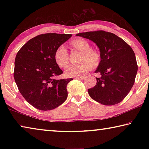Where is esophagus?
I'll return each mask as SVG.
<instances>
[{
	"label": "esophagus",
	"instance_id": "obj_1",
	"mask_svg": "<svg viewBox=\"0 0 149 149\" xmlns=\"http://www.w3.org/2000/svg\"><path fill=\"white\" fill-rule=\"evenodd\" d=\"M75 78H76V79H81V80H83V79H85V77L84 76H79V77H76Z\"/></svg>",
	"mask_w": 149,
	"mask_h": 149
}]
</instances>
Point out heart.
I'll list each match as a JSON object with an SVG mask.
<instances>
[{
    "mask_svg": "<svg viewBox=\"0 0 149 149\" xmlns=\"http://www.w3.org/2000/svg\"><path fill=\"white\" fill-rule=\"evenodd\" d=\"M72 46L82 52L81 61L78 65L70 64L65 68V75L68 77H79L85 75L92 68L93 65H97L100 60V54L97 50L90 48V44L87 40L78 38L73 40ZM68 53L64 45H60L54 52V60L58 65L64 68L68 64Z\"/></svg>",
    "mask_w": 149,
    "mask_h": 149,
    "instance_id": "b5f03b06",
    "label": "heart"
}]
</instances>
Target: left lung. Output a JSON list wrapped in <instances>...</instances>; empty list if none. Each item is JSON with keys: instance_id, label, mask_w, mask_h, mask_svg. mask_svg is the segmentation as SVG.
Listing matches in <instances>:
<instances>
[{"instance_id": "8db88e82", "label": "left lung", "mask_w": 149, "mask_h": 149, "mask_svg": "<svg viewBox=\"0 0 149 149\" xmlns=\"http://www.w3.org/2000/svg\"><path fill=\"white\" fill-rule=\"evenodd\" d=\"M95 42L100 49V62L95 73L97 84L88 89L91 97L100 104L111 106L125 99L135 83L137 72L135 54L129 45L112 33L102 30L77 34Z\"/></svg>"}]
</instances>
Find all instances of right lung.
Here are the masks:
<instances>
[{
	"label": "right lung",
	"mask_w": 149,
	"mask_h": 149,
	"mask_svg": "<svg viewBox=\"0 0 149 149\" xmlns=\"http://www.w3.org/2000/svg\"><path fill=\"white\" fill-rule=\"evenodd\" d=\"M71 37V34H41L29 40L17 52L14 80L24 99L37 109H54L67 99V85L73 79H54L63 73L55 62L54 52Z\"/></svg>",
	"instance_id": "obj_1"
}]
</instances>
